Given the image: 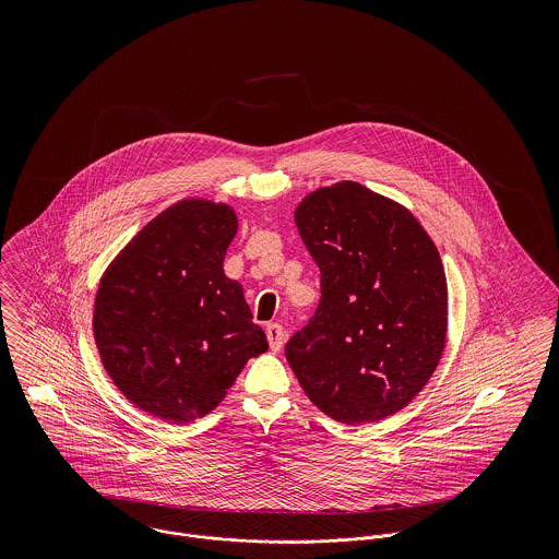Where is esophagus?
Listing matches in <instances>:
<instances>
[{"mask_svg": "<svg viewBox=\"0 0 559 559\" xmlns=\"http://www.w3.org/2000/svg\"><path fill=\"white\" fill-rule=\"evenodd\" d=\"M266 340H269V346H271V350H280L282 348V344H284V340H286V333H284V329H282V324H277V322H271V324H266Z\"/></svg>", "mask_w": 559, "mask_h": 559, "instance_id": "esophagus-1", "label": "esophagus"}]
</instances>
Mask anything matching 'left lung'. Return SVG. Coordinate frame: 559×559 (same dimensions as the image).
Masks as SVG:
<instances>
[{"instance_id": "8db88e82", "label": "left lung", "mask_w": 559, "mask_h": 559, "mask_svg": "<svg viewBox=\"0 0 559 559\" xmlns=\"http://www.w3.org/2000/svg\"><path fill=\"white\" fill-rule=\"evenodd\" d=\"M295 222L319 264L320 301L286 359L329 417L383 419L421 392L445 346L439 251L404 206L350 180L310 193Z\"/></svg>"}]
</instances>
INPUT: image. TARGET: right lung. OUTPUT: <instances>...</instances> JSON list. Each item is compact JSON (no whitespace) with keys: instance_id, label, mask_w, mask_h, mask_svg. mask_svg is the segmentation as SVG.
I'll use <instances>...</instances> for the list:
<instances>
[{"instance_id":"1","label":"right lung","mask_w":559,"mask_h":559,"mask_svg":"<svg viewBox=\"0 0 559 559\" xmlns=\"http://www.w3.org/2000/svg\"><path fill=\"white\" fill-rule=\"evenodd\" d=\"M226 204L182 200L107 269L94 340L116 388L171 424L213 411L247 359L269 348L224 255L237 235Z\"/></svg>"}]
</instances>
